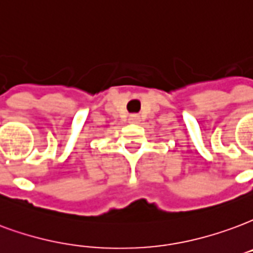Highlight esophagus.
Returning <instances> with one entry per match:
<instances>
[{
    "instance_id": "esophagus-1",
    "label": "esophagus",
    "mask_w": 253,
    "mask_h": 253,
    "mask_svg": "<svg viewBox=\"0 0 253 253\" xmlns=\"http://www.w3.org/2000/svg\"><path fill=\"white\" fill-rule=\"evenodd\" d=\"M128 122H130V123H138V122H139V115H138V114H131V115L128 117Z\"/></svg>"
}]
</instances>
